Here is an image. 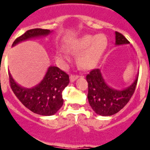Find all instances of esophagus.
Here are the masks:
<instances>
[{
    "instance_id": "obj_1",
    "label": "esophagus",
    "mask_w": 150,
    "mask_h": 150,
    "mask_svg": "<svg viewBox=\"0 0 150 150\" xmlns=\"http://www.w3.org/2000/svg\"><path fill=\"white\" fill-rule=\"evenodd\" d=\"M79 78V76H78L77 75H70V80L71 82H74L76 79H78Z\"/></svg>"
}]
</instances>
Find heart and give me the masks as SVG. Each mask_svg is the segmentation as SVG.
<instances>
[{"label":"heart","instance_id":"obj_1","mask_svg":"<svg viewBox=\"0 0 150 150\" xmlns=\"http://www.w3.org/2000/svg\"><path fill=\"white\" fill-rule=\"evenodd\" d=\"M107 46V39L104 34L86 35L71 45V48L76 52H84L79 57V63L82 68H91L96 65ZM61 57L65 55L61 53Z\"/></svg>","mask_w":150,"mask_h":150}]
</instances>
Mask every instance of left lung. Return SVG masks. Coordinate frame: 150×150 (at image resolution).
<instances>
[{
	"label": "left lung",
	"mask_w": 150,
	"mask_h": 150,
	"mask_svg": "<svg viewBox=\"0 0 150 150\" xmlns=\"http://www.w3.org/2000/svg\"><path fill=\"white\" fill-rule=\"evenodd\" d=\"M116 44H127L129 41L121 33L116 32ZM88 82V100L92 109L101 116H110L120 111L135 93L138 75L132 85L124 90L113 89L106 84L100 69L96 68L86 75Z\"/></svg>",
	"instance_id": "1"
}]
</instances>
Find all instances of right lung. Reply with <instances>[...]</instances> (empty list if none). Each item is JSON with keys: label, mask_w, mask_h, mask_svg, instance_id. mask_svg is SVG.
I'll return each mask as SVG.
<instances>
[{"label": "right lung", "mask_w": 150, "mask_h": 150, "mask_svg": "<svg viewBox=\"0 0 150 150\" xmlns=\"http://www.w3.org/2000/svg\"><path fill=\"white\" fill-rule=\"evenodd\" d=\"M50 33L49 29H33L26 31L15 39L12 46L28 39L44 36ZM9 83L18 100L31 111L40 115L50 116L56 114L62 107V92L69 83V76L57 67H50L43 81L36 87L25 89L15 83L10 74Z\"/></svg>", "instance_id": "right-lung-1"}]
</instances>
